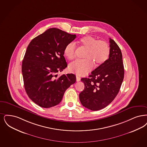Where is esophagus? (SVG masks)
Masks as SVG:
<instances>
[{"mask_svg": "<svg viewBox=\"0 0 147 147\" xmlns=\"http://www.w3.org/2000/svg\"><path fill=\"white\" fill-rule=\"evenodd\" d=\"M80 79H80V77H79V76H76V82H80Z\"/></svg>", "mask_w": 147, "mask_h": 147, "instance_id": "34e87169", "label": "esophagus"}]
</instances>
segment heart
I'll use <instances>...</instances> for the list:
<instances>
[{
	"label": "heart",
	"instance_id": "b5f03b06",
	"mask_svg": "<svg viewBox=\"0 0 147 147\" xmlns=\"http://www.w3.org/2000/svg\"><path fill=\"white\" fill-rule=\"evenodd\" d=\"M79 44L86 51L84 59L85 60H76L69 65V71L78 76H85L93 69L94 63L96 67L104 64L109 58L110 48L106 41L98 40L94 36L87 35L81 38ZM64 54L69 59L76 57V46L71 42L65 48Z\"/></svg>",
	"mask_w": 147,
	"mask_h": 147
}]
</instances>
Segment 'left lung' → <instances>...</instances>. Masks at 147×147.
I'll return each mask as SVG.
<instances>
[{"label": "left lung", "instance_id": "left-lung-1", "mask_svg": "<svg viewBox=\"0 0 147 147\" xmlns=\"http://www.w3.org/2000/svg\"><path fill=\"white\" fill-rule=\"evenodd\" d=\"M110 53L106 62L83 78L85 88L79 94L82 106L93 111L109 105L117 96L124 77L123 56L120 49L109 39Z\"/></svg>", "mask_w": 147, "mask_h": 147}]
</instances>
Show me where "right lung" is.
<instances>
[{
  "label": "right lung",
  "mask_w": 147,
  "mask_h": 147,
  "mask_svg": "<svg viewBox=\"0 0 147 147\" xmlns=\"http://www.w3.org/2000/svg\"><path fill=\"white\" fill-rule=\"evenodd\" d=\"M76 37L53 28L30 42L22 61V73L26 92L37 105L47 108L59 105L65 90L76 82L73 74L57 75L67 67L64 50Z\"/></svg>",
  "instance_id": "1"
}]
</instances>
